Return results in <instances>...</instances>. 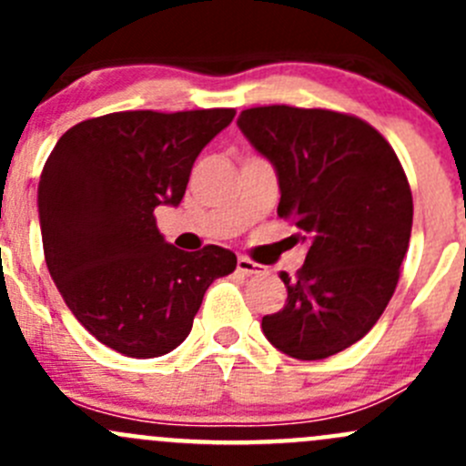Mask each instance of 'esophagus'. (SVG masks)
I'll return each mask as SVG.
<instances>
[{
    "label": "esophagus",
    "mask_w": 466,
    "mask_h": 466,
    "mask_svg": "<svg viewBox=\"0 0 466 466\" xmlns=\"http://www.w3.org/2000/svg\"><path fill=\"white\" fill-rule=\"evenodd\" d=\"M237 272H241V275H259V272H263V270H261L259 263L246 259V257H238V259H237Z\"/></svg>",
    "instance_id": "esophagus-1"
}]
</instances>
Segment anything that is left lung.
I'll list each match as a JSON object with an SVG mask.
<instances>
[{
    "label": "left lung",
    "mask_w": 466,
    "mask_h": 466,
    "mask_svg": "<svg viewBox=\"0 0 466 466\" xmlns=\"http://www.w3.org/2000/svg\"><path fill=\"white\" fill-rule=\"evenodd\" d=\"M238 130L275 167L279 218L309 246L298 275L279 272L284 309L263 336L299 360H320L377 324L399 281L412 194L392 146L365 121L331 110H243Z\"/></svg>",
    "instance_id": "1"
}]
</instances>
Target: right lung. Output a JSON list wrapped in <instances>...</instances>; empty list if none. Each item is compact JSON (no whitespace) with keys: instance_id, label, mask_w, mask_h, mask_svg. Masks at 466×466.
<instances>
[{"instance_id":"right-lung-1","label":"right lung","mask_w":466,"mask_h":466,"mask_svg":"<svg viewBox=\"0 0 466 466\" xmlns=\"http://www.w3.org/2000/svg\"><path fill=\"white\" fill-rule=\"evenodd\" d=\"M234 110L112 112L58 139L37 185L45 261L65 304L110 350L155 359L191 331L205 290L237 268L220 246L177 250L155 225Z\"/></svg>"}]
</instances>
